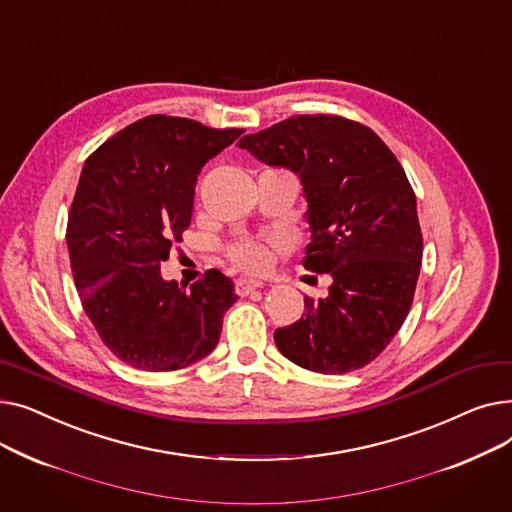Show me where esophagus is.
Listing matches in <instances>:
<instances>
[{
  "instance_id": "34e87169",
  "label": "esophagus",
  "mask_w": 512,
  "mask_h": 512,
  "mask_svg": "<svg viewBox=\"0 0 512 512\" xmlns=\"http://www.w3.org/2000/svg\"><path fill=\"white\" fill-rule=\"evenodd\" d=\"M257 288H263L261 280H249V278H238L236 280V292L240 294V297H247L249 292H253Z\"/></svg>"
}]
</instances>
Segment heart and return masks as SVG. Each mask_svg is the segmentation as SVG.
Listing matches in <instances>:
<instances>
[{
    "mask_svg": "<svg viewBox=\"0 0 512 512\" xmlns=\"http://www.w3.org/2000/svg\"><path fill=\"white\" fill-rule=\"evenodd\" d=\"M228 259L242 272L259 274L267 270V265H270L272 251H270V245L263 240L245 238L240 242H234V245L228 249Z\"/></svg>",
    "mask_w": 512,
    "mask_h": 512,
    "instance_id": "1",
    "label": "heart"
}]
</instances>
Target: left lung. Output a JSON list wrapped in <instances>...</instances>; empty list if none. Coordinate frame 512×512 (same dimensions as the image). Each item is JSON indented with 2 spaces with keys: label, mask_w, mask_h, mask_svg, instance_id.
Segmentation results:
<instances>
[{
  "label": "left lung",
  "mask_w": 512,
  "mask_h": 512,
  "mask_svg": "<svg viewBox=\"0 0 512 512\" xmlns=\"http://www.w3.org/2000/svg\"><path fill=\"white\" fill-rule=\"evenodd\" d=\"M238 147L301 178L303 267L332 276L326 299L305 297V315L274 332L280 353L315 373L365 367L405 324L421 270L417 199L400 161L371 128L328 114L292 116Z\"/></svg>",
  "instance_id": "1"
}]
</instances>
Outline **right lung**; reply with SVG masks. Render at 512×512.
<instances>
[{
  "label": "right lung",
  "instance_id": "add662e5",
  "mask_svg": "<svg viewBox=\"0 0 512 512\" xmlns=\"http://www.w3.org/2000/svg\"><path fill=\"white\" fill-rule=\"evenodd\" d=\"M242 132L155 114L85 161L66 228L72 276L101 342L134 369L193 365L220 340L232 280L209 270L184 290L159 265L191 226L201 168Z\"/></svg>",
  "mask_w": 512,
  "mask_h": 512
}]
</instances>
